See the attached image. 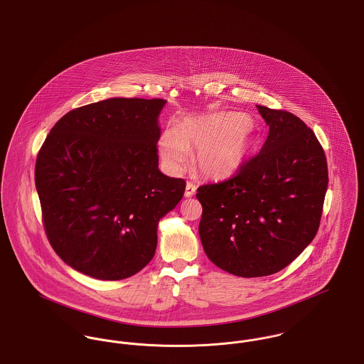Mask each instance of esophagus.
<instances>
[{
  "mask_svg": "<svg viewBox=\"0 0 364 364\" xmlns=\"http://www.w3.org/2000/svg\"><path fill=\"white\" fill-rule=\"evenodd\" d=\"M196 184H193V183H187V186H186V193H184V196H187V198H191L193 196H196Z\"/></svg>",
  "mask_w": 364,
  "mask_h": 364,
  "instance_id": "34e87169",
  "label": "esophagus"
}]
</instances>
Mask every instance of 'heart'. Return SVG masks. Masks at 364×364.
Returning a JSON list of instances; mask_svg holds the SVG:
<instances>
[{"instance_id": "1", "label": "heart", "mask_w": 364, "mask_h": 364, "mask_svg": "<svg viewBox=\"0 0 364 364\" xmlns=\"http://www.w3.org/2000/svg\"><path fill=\"white\" fill-rule=\"evenodd\" d=\"M256 142L250 114L216 112L187 119L176 132H165L159 140V149L171 170L184 168L188 149H196L198 170L206 177L223 178L245 162Z\"/></svg>"}]
</instances>
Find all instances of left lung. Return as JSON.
<instances>
[{"label": "left lung", "mask_w": 364, "mask_h": 364, "mask_svg": "<svg viewBox=\"0 0 364 364\" xmlns=\"http://www.w3.org/2000/svg\"><path fill=\"white\" fill-rule=\"evenodd\" d=\"M257 109L269 126L260 152L232 177L196 191L203 251L247 279L280 272L308 247L328 186L326 154L311 129L294 113Z\"/></svg>", "instance_id": "left-lung-1"}]
</instances>
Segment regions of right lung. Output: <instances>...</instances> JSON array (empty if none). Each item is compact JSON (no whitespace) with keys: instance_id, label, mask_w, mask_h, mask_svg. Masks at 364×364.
Segmentation results:
<instances>
[{"instance_id":"obj_1","label":"right lung","mask_w":364,"mask_h":364,"mask_svg":"<svg viewBox=\"0 0 364 364\" xmlns=\"http://www.w3.org/2000/svg\"><path fill=\"white\" fill-rule=\"evenodd\" d=\"M165 100L109 98L62 116L34 170L56 255L97 280H123L155 255L159 220L186 191L158 168Z\"/></svg>"}]
</instances>
